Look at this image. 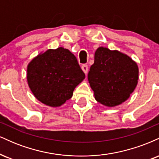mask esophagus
<instances>
[{"label": "esophagus", "instance_id": "1", "mask_svg": "<svg viewBox=\"0 0 159 159\" xmlns=\"http://www.w3.org/2000/svg\"><path fill=\"white\" fill-rule=\"evenodd\" d=\"M81 69L82 70H83V72H84V73L87 75V72H88V66L87 64H83L81 66Z\"/></svg>", "mask_w": 159, "mask_h": 159}]
</instances>
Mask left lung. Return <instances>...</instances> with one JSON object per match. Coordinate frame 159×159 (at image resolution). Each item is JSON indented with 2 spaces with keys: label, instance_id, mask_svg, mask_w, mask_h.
<instances>
[{
  "label": "left lung",
  "instance_id": "obj_1",
  "mask_svg": "<svg viewBox=\"0 0 159 159\" xmlns=\"http://www.w3.org/2000/svg\"><path fill=\"white\" fill-rule=\"evenodd\" d=\"M138 74L137 63L126 54L99 47L87 78L96 101L114 107L129 98L138 84Z\"/></svg>",
  "mask_w": 159,
  "mask_h": 159
}]
</instances>
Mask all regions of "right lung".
<instances>
[{"label":"right lung","mask_w":159,"mask_h":159,"mask_svg":"<svg viewBox=\"0 0 159 159\" xmlns=\"http://www.w3.org/2000/svg\"><path fill=\"white\" fill-rule=\"evenodd\" d=\"M27 71L33 94L51 107L61 106L72 98L75 88L85 78L75 56L62 47L40 53L29 63Z\"/></svg>","instance_id":"right-lung-1"}]
</instances>
